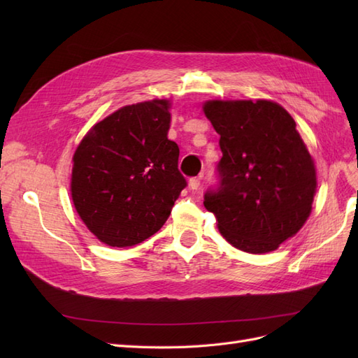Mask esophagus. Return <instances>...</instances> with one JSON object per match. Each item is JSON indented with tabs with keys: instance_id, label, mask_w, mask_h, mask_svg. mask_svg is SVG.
I'll return each instance as SVG.
<instances>
[{
	"instance_id": "34e87169",
	"label": "esophagus",
	"mask_w": 358,
	"mask_h": 358,
	"mask_svg": "<svg viewBox=\"0 0 358 358\" xmlns=\"http://www.w3.org/2000/svg\"><path fill=\"white\" fill-rule=\"evenodd\" d=\"M200 180H201V176L200 178H191L189 179V188L192 191H197L200 188Z\"/></svg>"
}]
</instances>
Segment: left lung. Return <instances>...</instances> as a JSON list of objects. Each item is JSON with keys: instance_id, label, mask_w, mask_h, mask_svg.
I'll use <instances>...</instances> for the list:
<instances>
[{"instance_id": "8db88e82", "label": "left lung", "mask_w": 358, "mask_h": 358, "mask_svg": "<svg viewBox=\"0 0 358 358\" xmlns=\"http://www.w3.org/2000/svg\"><path fill=\"white\" fill-rule=\"evenodd\" d=\"M204 115L220 137L218 187L204 194V208L225 241L264 254L306 222L317 189L313 159L294 119L273 101H206Z\"/></svg>"}]
</instances>
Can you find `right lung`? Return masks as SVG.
<instances>
[{
    "instance_id": "1",
    "label": "right lung",
    "mask_w": 358,
    "mask_h": 358,
    "mask_svg": "<svg viewBox=\"0 0 358 358\" xmlns=\"http://www.w3.org/2000/svg\"><path fill=\"white\" fill-rule=\"evenodd\" d=\"M169 128L167 100L137 103L95 124L76 149L74 208L103 243L127 248L146 241L187 187Z\"/></svg>"
}]
</instances>
